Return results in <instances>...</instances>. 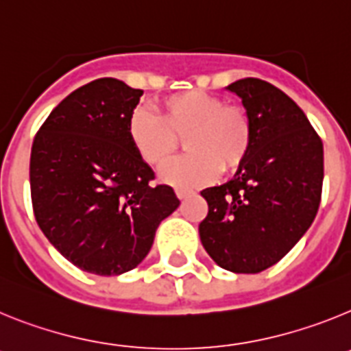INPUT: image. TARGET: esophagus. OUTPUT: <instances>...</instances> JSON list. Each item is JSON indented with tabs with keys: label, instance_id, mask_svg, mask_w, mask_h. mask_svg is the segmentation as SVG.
Masks as SVG:
<instances>
[{
	"label": "esophagus",
	"instance_id": "obj_1",
	"mask_svg": "<svg viewBox=\"0 0 351 351\" xmlns=\"http://www.w3.org/2000/svg\"><path fill=\"white\" fill-rule=\"evenodd\" d=\"M191 193H193V190H190V188H176V195H178L181 200H184L186 197H190Z\"/></svg>",
	"mask_w": 351,
	"mask_h": 351
}]
</instances>
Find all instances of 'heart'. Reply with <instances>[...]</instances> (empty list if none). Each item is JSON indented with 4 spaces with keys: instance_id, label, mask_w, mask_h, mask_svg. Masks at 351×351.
Segmentation results:
<instances>
[{
    "instance_id": "b5f03b06",
    "label": "heart",
    "mask_w": 351,
    "mask_h": 351,
    "mask_svg": "<svg viewBox=\"0 0 351 351\" xmlns=\"http://www.w3.org/2000/svg\"><path fill=\"white\" fill-rule=\"evenodd\" d=\"M128 137L138 156L151 167L165 165L181 138L189 154L161 170V179L178 186L214 181L221 170L235 172L250 156L255 125L241 104H225L221 96L191 89L158 105V116L135 108L128 119Z\"/></svg>"
}]
</instances>
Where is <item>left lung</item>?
I'll return each mask as SVG.
<instances>
[{
  "label": "left lung",
  "mask_w": 351,
  "mask_h": 351,
  "mask_svg": "<svg viewBox=\"0 0 351 351\" xmlns=\"http://www.w3.org/2000/svg\"><path fill=\"white\" fill-rule=\"evenodd\" d=\"M228 91L253 117V147L232 181L200 191L209 210L198 232L219 267L256 274L311 226L322 200L324 144L302 108L272 84L246 77Z\"/></svg>",
  "instance_id": "1"
}]
</instances>
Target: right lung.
Returning <instances> with one entry per match:
<instances>
[{
  "mask_svg": "<svg viewBox=\"0 0 351 351\" xmlns=\"http://www.w3.org/2000/svg\"><path fill=\"white\" fill-rule=\"evenodd\" d=\"M142 89L96 79L75 89L36 132L29 160L36 223L61 255L86 272L117 276L135 269L156 228L178 209L167 184L128 137Z\"/></svg>",
  "mask_w": 351,
  "mask_h": 351,
  "instance_id": "right-lung-1",
  "label": "right lung"
}]
</instances>
